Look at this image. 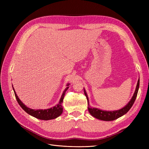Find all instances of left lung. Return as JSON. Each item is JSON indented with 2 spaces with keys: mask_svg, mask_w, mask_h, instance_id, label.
<instances>
[{
  "mask_svg": "<svg viewBox=\"0 0 149 149\" xmlns=\"http://www.w3.org/2000/svg\"><path fill=\"white\" fill-rule=\"evenodd\" d=\"M139 81L140 80L139 79L138 81H137V84L136 88V90H135V92L134 95L132 97L130 101L128 102V104L122 108L120 109L117 110V111H102L101 109H97V108L95 107H91L89 106V100H88V97L87 95V93L86 92L85 89H84V93L86 97L87 98L88 100V111L89 112V113L91 114L92 116H93L94 118H95L96 119H98L100 120H105V121H111V120H114L116 119H118L120 117L123 116L125 114L127 113V112L130 110V108L132 107V105L134 104V103L135 102V100H136L137 95V93L139 91Z\"/></svg>",
  "mask_w": 149,
  "mask_h": 149,
  "instance_id": "left-lung-1",
  "label": "left lung"
}]
</instances>
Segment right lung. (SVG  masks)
<instances>
[{
  "label": "right lung",
  "mask_w": 149,
  "mask_h": 149,
  "mask_svg": "<svg viewBox=\"0 0 149 149\" xmlns=\"http://www.w3.org/2000/svg\"><path fill=\"white\" fill-rule=\"evenodd\" d=\"M69 86V84H67V86ZM68 88L69 86L66 87V89L64 90L63 93L62 94V96L61 97L60 102L57 105H56L55 106H54L53 107L49 108V109H44V110L43 109H30L29 107H27L24 104L22 103V102L19 100V98L18 97L13 87V91H14L15 96L18 103L19 104L20 107L26 112V113H28L30 116H33L34 118H36L38 119L48 120L55 119L61 114V113L63 112V110L62 107L63 101L64 96L65 95V93L67 91V89H68Z\"/></svg>",
  "instance_id": "right-lung-1"
}]
</instances>
